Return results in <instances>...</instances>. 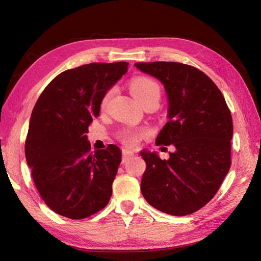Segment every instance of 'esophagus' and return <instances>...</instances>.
Here are the masks:
<instances>
[{
  "label": "esophagus",
  "instance_id": "obj_1",
  "mask_svg": "<svg viewBox=\"0 0 261 261\" xmlns=\"http://www.w3.org/2000/svg\"><path fill=\"white\" fill-rule=\"evenodd\" d=\"M132 156H134V151L129 150V149H124L123 150V163H126Z\"/></svg>",
  "mask_w": 261,
  "mask_h": 261
}]
</instances>
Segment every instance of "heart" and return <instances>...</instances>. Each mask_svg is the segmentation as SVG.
<instances>
[{
    "instance_id": "b5f03b06",
    "label": "heart",
    "mask_w": 261,
    "mask_h": 261,
    "mask_svg": "<svg viewBox=\"0 0 261 261\" xmlns=\"http://www.w3.org/2000/svg\"><path fill=\"white\" fill-rule=\"evenodd\" d=\"M129 88L132 94L134 95L135 98L138 99L139 103H144L145 100L152 99V98H157L160 99L161 96V88L160 85L157 83L151 80L150 77H147V76H137V77H134L130 81ZM114 90H110L109 92H106L104 95V97L101 98V103L100 106L101 109H105L107 103H109L111 97L113 96ZM146 129H137V130H126L122 138L123 141L127 144L130 145H136L139 139L143 138L146 135Z\"/></svg>"
}]
</instances>
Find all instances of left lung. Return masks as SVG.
I'll return each instance as SVG.
<instances>
[{
  "label": "left lung",
  "mask_w": 261,
  "mask_h": 261,
  "mask_svg": "<svg viewBox=\"0 0 261 261\" xmlns=\"http://www.w3.org/2000/svg\"><path fill=\"white\" fill-rule=\"evenodd\" d=\"M162 82L168 98V122L157 145H174L169 158L141 151L146 163L141 189L163 213L186 216L204 207L229 171L232 119L219 88L194 66L176 62L136 63Z\"/></svg>",
  "instance_id": "8db88e82"
}]
</instances>
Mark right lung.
I'll return each mask as SVG.
<instances>
[{
  "mask_svg": "<svg viewBox=\"0 0 261 261\" xmlns=\"http://www.w3.org/2000/svg\"><path fill=\"white\" fill-rule=\"evenodd\" d=\"M128 63H91L57 75L37 99L25 141V157L42 199L53 212L83 219L103 209L122 162L116 145L91 151L88 126L101 98Z\"/></svg>",
  "mask_w": 261,
  "mask_h": 261,
  "instance_id": "add662e5",
  "label": "right lung"
}]
</instances>
